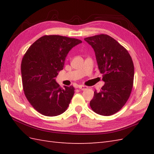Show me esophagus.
Instances as JSON below:
<instances>
[{"instance_id":"esophagus-1","label":"esophagus","mask_w":154,"mask_h":154,"mask_svg":"<svg viewBox=\"0 0 154 154\" xmlns=\"http://www.w3.org/2000/svg\"><path fill=\"white\" fill-rule=\"evenodd\" d=\"M79 89H81V90H83V91H85L88 89V87L87 86H84V85H79Z\"/></svg>"}]
</instances>
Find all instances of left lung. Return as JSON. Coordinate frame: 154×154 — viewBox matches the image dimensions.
I'll use <instances>...</instances> for the list:
<instances>
[{
	"label": "left lung",
	"mask_w": 154,
	"mask_h": 154,
	"mask_svg": "<svg viewBox=\"0 0 154 154\" xmlns=\"http://www.w3.org/2000/svg\"><path fill=\"white\" fill-rule=\"evenodd\" d=\"M94 51L104 85L95 91L90 101L91 109L98 114L110 116L122 109L129 99L133 87L134 67L128 51L106 34L84 39Z\"/></svg>",
	"instance_id": "8db88e82"
}]
</instances>
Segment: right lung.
I'll return each instance as SVG.
<instances>
[{
  "mask_svg": "<svg viewBox=\"0 0 154 154\" xmlns=\"http://www.w3.org/2000/svg\"><path fill=\"white\" fill-rule=\"evenodd\" d=\"M82 41L59 35H44L31 45L22 58L23 89L29 103L47 116L63 113L73 97V86L60 87L58 73L63 69L67 54Z\"/></svg>",
  "mask_w": 154,
  "mask_h": 154,
  "instance_id": "right-lung-1",
  "label": "right lung"
}]
</instances>
